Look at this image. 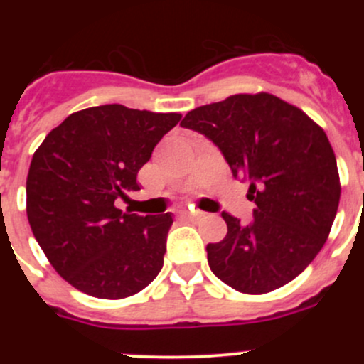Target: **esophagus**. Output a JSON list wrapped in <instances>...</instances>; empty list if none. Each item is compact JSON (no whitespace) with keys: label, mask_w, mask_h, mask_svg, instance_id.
<instances>
[{"label":"esophagus","mask_w":364,"mask_h":364,"mask_svg":"<svg viewBox=\"0 0 364 364\" xmlns=\"http://www.w3.org/2000/svg\"><path fill=\"white\" fill-rule=\"evenodd\" d=\"M203 215H204L203 211H188V209H181V211H179V216H183V218H192V220L200 218Z\"/></svg>","instance_id":"1"}]
</instances>
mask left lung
I'll return each mask as SVG.
<instances>
[{"label": "left lung", "mask_w": 364, "mask_h": 364, "mask_svg": "<svg viewBox=\"0 0 364 364\" xmlns=\"http://www.w3.org/2000/svg\"><path fill=\"white\" fill-rule=\"evenodd\" d=\"M218 146L232 176L250 183L247 225L223 211L227 236L209 243L213 273L245 294L284 287L324 247L340 203V176L326 132L269 93L232 95L181 121Z\"/></svg>", "instance_id": "1"}]
</instances>
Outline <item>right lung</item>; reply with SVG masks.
Here are the masks:
<instances>
[{
  "label": "right lung",
  "mask_w": 364,
  "mask_h": 364,
  "mask_svg": "<svg viewBox=\"0 0 364 364\" xmlns=\"http://www.w3.org/2000/svg\"><path fill=\"white\" fill-rule=\"evenodd\" d=\"M181 114L98 105L70 114L33 155L26 211L60 277L84 294L123 299L164 266L171 213L139 216L114 203L141 190L137 172Z\"/></svg>",
  "instance_id": "right-lung-1"
}]
</instances>
